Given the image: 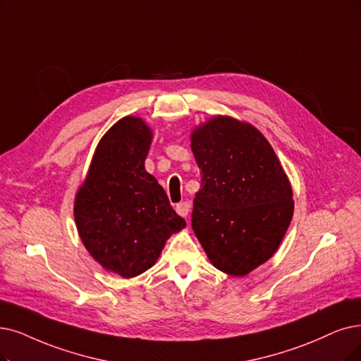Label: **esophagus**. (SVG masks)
I'll return each instance as SVG.
<instances>
[{
  "label": "esophagus",
  "mask_w": 361,
  "mask_h": 361,
  "mask_svg": "<svg viewBox=\"0 0 361 361\" xmlns=\"http://www.w3.org/2000/svg\"><path fill=\"white\" fill-rule=\"evenodd\" d=\"M176 212H178V214L182 216V218H186L190 213V204L186 203V201H182V203L176 204Z\"/></svg>",
  "instance_id": "34e87169"
}]
</instances>
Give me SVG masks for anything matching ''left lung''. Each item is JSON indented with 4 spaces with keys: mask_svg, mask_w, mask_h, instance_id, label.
I'll list each match as a JSON object with an SVG mask.
<instances>
[{
    "mask_svg": "<svg viewBox=\"0 0 361 361\" xmlns=\"http://www.w3.org/2000/svg\"><path fill=\"white\" fill-rule=\"evenodd\" d=\"M191 149L201 170L192 229L210 262L246 276L276 253L293 216V192L265 136L218 115L198 126Z\"/></svg>",
    "mask_w": 361,
    "mask_h": 361,
    "instance_id": "8db88e82",
    "label": "left lung"
}]
</instances>
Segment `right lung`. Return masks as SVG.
Wrapping results in <instances>:
<instances>
[{
    "label": "right lung",
    "mask_w": 361,
    "mask_h": 361,
    "mask_svg": "<svg viewBox=\"0 0 361 361\" xmlns=\"http://www.w3.org/2000/svg\"><path fill=\"white\" fill-rule=\"evenodd\" d=\"M152 132L139 117H124L99 140L74 218L84 247L106 271L132 279L149 269L167 238L186 222L145 170Z\"/></svg>",
    "instance_id": "right-lung-1"
}]
</instances>
